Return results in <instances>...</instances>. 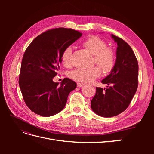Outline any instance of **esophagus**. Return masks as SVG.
Segmentation results:
<instances>
[{
    "mask_svg": "<svg viewBox=\"0 0 154 154\" xmlns=\"http://www.w3.org/2000/svg\"><path fill=\"white\" fill-rule=\"evenodd\" d=\"M84 85H85L84 83H80V82L77 83V87H83Z\"/></svg>",
    "mask_w": 154,
    "mask_h": 154,
    "instance_id": "34e87169",
    "label": "esophagus"
}]
</instances>
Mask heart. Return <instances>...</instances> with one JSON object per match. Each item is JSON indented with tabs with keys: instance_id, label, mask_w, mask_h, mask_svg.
<instances>
[{
	"instance_id": "b5f03b06",
	"label": "heart",
	"mask_w": 154,
	"mask_h": 154,
	"mask_svg": "<svg viewBox=\"0 0 154 154\" xmlns=\"http://www.w3.org/2000/svg\"><path fill=\"white\" fill-rule=\"evenodd\" d=\"M83 45L94 56V61L101 67L105 72H110L115 66L116 54L113 49L107 47V44L103 39L97 36L88 37ZM72 48L68 46L62 53L61 60L64 66L67 67L71 62ZM101 74V69L95 66L88 69H76L69 73V76L72 80L82 82H91Z\"/></svg>"
}]
</instances>
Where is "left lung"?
I'll return each instance as SVG.
<instances>
[{
    "label": "left lung",
    "instance_id": "8db88e82",
    "mask_svg": "<svg viewBox=\"0 0 154 154\" xmlns=\"http://www.w3.org/2000/svg\"><path fill=\"white\" fill-rule=\"evenodd\" d=\"M117 43L115 66L101 83L106 88L96 87L91 106L101 117L117 116L127 109L138 86V62L130 46L118 36L112 35Z\"/></svg>",
    "mask_w": 154,
    "mask_h": 154
}]
</instances>
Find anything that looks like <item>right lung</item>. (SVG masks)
<instances>
[{
    "mask_svg": "<svg viewBox=\"0 0 154 154\" xmlns=\"http://www.w3.org/2000/svg\"><path fill=\"white\" fill-rule=\"evenodd\" d=\"M82 35L72 29H49L36 37L27 48L18 83L26 105L35 114L49 117L66 106L69 94L75 89L76 83L66 78L58 85L53 78L58 74L63 49Z\"/></svg>",
    "mask_w": 154,
    "mask_h": 154,
    "instance_id": "obj_1",
    "label": "right lung"
}]
</instances>
